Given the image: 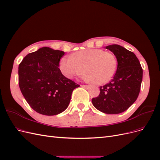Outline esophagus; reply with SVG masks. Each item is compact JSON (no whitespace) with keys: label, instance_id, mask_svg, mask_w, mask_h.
<instances>
[{"label":"esophagus","instance_id":"1","mask_svg":"<svg viewBox=\"0 0 160 160\" xmlns=\"http://www.w3.org/2000/svg\"><path fill=\"white\" fill-rule=\"evenodd\" d=\"M81 87H82V88H85V89H88L90 86L89 85H81Z\"/></svg>","mask_w":160,"mask_h":160}]
</instances>
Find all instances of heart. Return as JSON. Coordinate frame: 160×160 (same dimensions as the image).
<instances>
[{
	"label": "heart",
	"mask_w": 160,
	"mask_h": 160,
	"mask_svg": "<svg viewBox=\"0 0 160 160\" xmlns=\"http://www.w3.org/2000/svg\"><path fill=\"white\" fill-rule=\"evenodd\" d=\"M117 67L114 55L99 49L77 51L72 57H62L59 61V69L66 77L83 75L84 69L85 79L98 85L108 83L112 79Z\"/></svg>",
	"instance_id": "1"
}]
</instances>
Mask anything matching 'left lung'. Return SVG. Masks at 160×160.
<instances>
[{
    "instance_id": "8db88e82",
    "label": "left lung",
    "mask_w": 160,
    "mask_h": 160,
    "mask_svg": "<svg viewBox=\"0 0 160 160\" xmlns=\"http://www.w3.org/2000/svg\"><path fill=\"white\" fill-rule=\"evenodd\" d=\"M118 61V68L109 83L99 87L98 97L92 99L94 107L104 113L118 114L127 110L139 95L143 69L134 53L119 45L105 47Z\"/></svg>"
}]
</instances>
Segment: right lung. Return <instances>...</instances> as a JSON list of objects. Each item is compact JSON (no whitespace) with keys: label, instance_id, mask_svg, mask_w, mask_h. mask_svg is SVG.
I'll list each match as a JSON object with an SVG mask.
<instances>
[{"label":"right lung","instance_id":"obj_1","mask_svg":"<svg viewBox=\"0 0 160 160\" xmlns=\"http://www.w3.org/2000/svg\"><path fill=\"white\" fill-rule=\"evenodd\" d=\"M65 52L45 47L28 54L18 66V84L31 108L45 115L64 111L72 92L79 87L59 68Z\"/></svg>","mask_w":160,"mask_h":160}]
</instances>
